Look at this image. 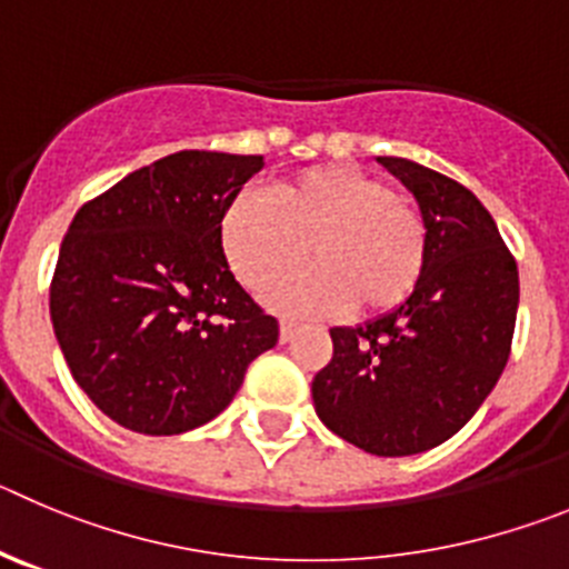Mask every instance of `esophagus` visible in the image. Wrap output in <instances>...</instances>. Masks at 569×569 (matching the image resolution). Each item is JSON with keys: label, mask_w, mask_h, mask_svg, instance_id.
Returning <instances> with one entry per match:
<instances>
[{"label": "esophagus", "mask_w": 569, "mask_h": 569, "mask_svg": "<svg viewBox=\"0 0 569 569\" xmlns=\"http://www.w3.org/2000/svg\"><path fill=\"white\" fill-rule=\"evenodd\" d=\"M296 321L293 319H281L279 321V338L281 341H290V338H293V332H296Z\"/></svg>", "instance_id": "obj_1"}]
</instances>
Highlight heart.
Here are the masks:
<instances>
[{
  "mask_svg": "<svg viewBox=\"0 0 569 569\" xmlns=\"http://www.w3.org/2000/svg\"><path fill=\"white\" fill-rule=\"evenodd\" d=\"M228 264L281 310H347L378 316L403 305L423 276L429 228L415 200L352 166H316L276 182L270 194L242 191L220 222Z\"/></svg>",
  "mask_w": 569,
  "mask_h": 569,
  "instance_id": "b5f03b06",
  "label": "heart"
}]
</instances>
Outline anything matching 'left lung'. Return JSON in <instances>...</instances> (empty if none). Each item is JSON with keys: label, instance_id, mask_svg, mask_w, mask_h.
<instances>
[{"label": "left lung", "instance_id": "8db88e82", "mask_svg": "<svg viewBox=\"0 0 569 569\" xmlns=\"http://www.w3.org/2000/svg\"><path fill=\"white\" fill-rule=\"evenodd\" d=\"M378 163L423 211L426 268L392 312L332 327V361L312 378V403L352 446L409 457L455 437L497 387L513 341L519 270L466 186L415 160Z\"/></svg>", "mask_w": 569, "mask_h": 569}]
</instances>
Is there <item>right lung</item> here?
I'll return each instance as SVG.
<instances>
[{"instance_id": "obj_1", "label": "right lung", "mask_w": 569, "mask_h": 569, "mask_svg": "<svg viewBox=\"0 0 569 569\" xmlns=\"http://www.w3.org/2000/svg\"><path fill=\"white\" fill-rule=\"evenodd\" d=\"M262 154L177 152L83 202L59 250L50 319L78 387L118 426L169 437L220 415L279 321L222 253L228 202Z\"/></svg>"}]
</instances>
